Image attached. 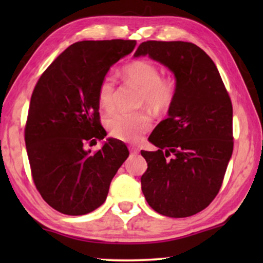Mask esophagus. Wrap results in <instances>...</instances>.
<instances>
[{
	"label": "esophagus",
	"mask_w": 263,
	"mask_h": 263,
	"mask_svg": "<svg viewBox=\"0 0 263 263\" xmlns=\"http://www.w3.org/2000/svg\"><path fill=\"white\" fill-rule=\"evenodd\" d=\"M129 151H130V156H138L139 154V149L135 148V147H129Z\"/></svg>",
	"instance_id": "1"
}]
</instances>
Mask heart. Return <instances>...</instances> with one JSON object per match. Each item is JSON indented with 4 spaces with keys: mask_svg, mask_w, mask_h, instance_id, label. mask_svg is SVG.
Here are the masks:
<instances>
[{
    "mask_svg": "<svg viewBox=\"0 0 263 263\" xmlns=\"http://www.w3.org/2000/svg\"><path fill=\"white\" fill-rule=\"evenodd\" d=\"M123 77L142 92L143 100L154 109H163L174 98L175 87L170 80L160 79V70L151 61H135L123 68ZM115 78L105 75L98 87V103L109 111L114 106ZM151 118L143 112H115L106 120L110 134L118 140L135 142L149 130Z\"/></svg>",
    "mask_w": 263,
    "mask_h": 263,
    "instance_id": "1",
    "label": "heart"
}]
</instances>
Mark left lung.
<instances>
[{
	"label": "left lung",
	"instance_id": "8db88e82",
	"mask_svg": "<svg viewBox=\"0 0 263 263\" xmlns=\"http://www.w3.org/2000/svg\"><path fill=\"white\" fill-rule=\"evenodd\" d=\"M140 56L163 64L176 81L167 118L148 138L158 151H141L148 166L142 193L159 214L190 217L217 196L231 159V99L217 66L193 43L143 42Z\"/></svg>",
	"mask_w": 263,
	"mask_h": 263
}]
</instances>
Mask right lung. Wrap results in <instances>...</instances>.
I'll return each instance as SVG.
<instances>
[{
  "label": "right lung",
  "mask_w": 263,
  "mask_h": 263,
  "mask_svg": "<svg viewBox=\"0 0 263 263\" xmlns=\"http://www.w3.org/2000/svg\"><path fill=\"white\" fill-rule=\"evenodd\" d=\"M135 45L122 39L74 43L33 89L25 128L32 177L45 202L61 213L84 215L102 206L129 156L125 143L114 138L96 153L85 145L106 136L99 122V84Z\"/></svg>",
  "instance_id": "add662e5"
}]
</instances>
